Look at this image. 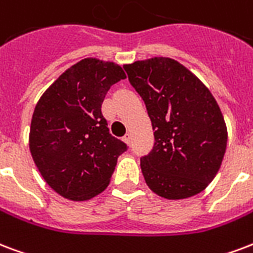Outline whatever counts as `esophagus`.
Returning a JSON list of instances; mask_svg holds the SVG:
<instances>
[{"label":"esophagus","instance_id":"obj_1","mask_svg":"<svg viewBox=\"0 0 253 253\" xmlns=\"http://www.w3.org/2000/svg\"><path fill=\"white\" fill-rule=\"evenodd\" d=\"M123 142L126 144H130L131 143V135L130 134H126L123 136Z\"/></svg>","mask_w":253,"mask_h":253}]
</instances>
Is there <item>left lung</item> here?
<instances>
[{"mask_svg": "<svg viewBox=\"0 0 253 253\" xmlns=\"http://www.w3.org/2000/svg\"><path fill=\"white\" fill-rule=\"evenodd\" d=\"M147 107L155 143L140 159L148 188L169 200L199 194L216 176L228 132L202 81L175 59L154 57L123 65Z\"/></svg>", "mask_w": 253, "mask_h": 253, "instance_id": "8db88e82", "label": "left lung"}]
</instances>
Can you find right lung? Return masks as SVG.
<instances>
[{
	"mask_svg": "<svg viewBox=\"0 0 253 253\" xmlns=\"http://www.w3.org/2000/svg\"><path fill=\"white\" fill-rule=\"evenodd\" d=\"M125 78L117 63L84 58L37 102L29 148L42 178L66 199L84 202L103 192L126 151V144L109 132L101 111L110 87Z\"/></svg>",
	"mask_w": 253,
	"mask_h": 253,
	"instance_id": "1",
	"label": "right lung"
}]
</instances>
